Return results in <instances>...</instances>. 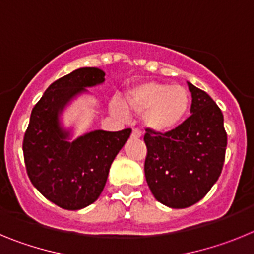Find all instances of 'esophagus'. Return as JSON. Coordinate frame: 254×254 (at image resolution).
I'll return each instance as SVG.
<instances>
[{"instance_id":"obj_1","label":"esophagus","mask_w":254,"mask_h":254,"mask_svg":"<svg viewBox=\"0 0 254 254\" xmlns=\"http://www.w3.org/2000/svg\"><path fill=\"white\" fill-rule=\"evenodd\" d=\"M132 138H141V136H142V133H141L140 129L137 128H133L132 129Z\"/></svg>"}]
</instances>
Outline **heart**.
<instances>
[{
    "mask_svg": "<svg viewBox=\"0 0 254 254\" xmlns=\"http://www.w3.org/2000/svg\"><path fill=\"white\" fill-rule=\"evenodd\" d=\"M126 107L141 114L143 127L155 133L176 129L186 120L190 108V94L185 86L169 82L145 81L129 87L125 94ZM111 111L125 116V108L112 102Z\"/></svg>",
    "mask_w": 254,
    "mask_h": 254,
    "instance_id": "heart-1",
    "label": "heart"
}]
</instances>
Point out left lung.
<instances>
[{"label": "left lung", "mask_w": 254, "mask_h": 254, "mask_svg": "<svg viewBox=\"0 0 254 254\" xmlns=\"http://www.w3.org/2000/svg\"><path fill=\"white\" fill-rule=\"evenodd\" d=\"M190 116L167 133L147 129L145 177L159 202L186 208L207 194L221 174L226 150L224 116L207 93L187 82Z\"/></svg>", "instance_id": "8db88e82"}]
</instances>
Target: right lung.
I'll use <instances>...</instances> for the list:
<instances>
[{
	"label": "right lung",
	"instance_id": "right-lung-1",
	"mask_svg": "<svg viewBox=\"0 0 254 254\" xmlns=\"http://www.w3.org/2000/svg\"><path fill=\"white\" fill-rule=\"evenodd\" d=\"M105 72L81 67L58 78L33 108L22 151L31 183L47 199L64 210H81L104 190L109 169L132 129L95 131L72 140L61 114L86 87L104 82Z\"/></svg>",
	"mask_w": 254,
	"mask_h": 254
}]
</instances>
